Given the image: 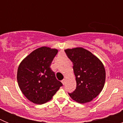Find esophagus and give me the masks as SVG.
I'll return each mask as SVG.
<instances>
[{
  "instance_id": "1",
  "label": "esophagus",
  "mask_w": 123,
  "mask_h": 123,
  "mask_svg": "<svg viewBox=\"0 0 123 123\" xmlns=\"http://www.w3.org/2000/svg\"><path fill=\"white\" fill-rule=\"evenodd\" d=\"M62 84H65V82H66V80H65V79H63L62 81Z\"/></svg>"
}]
</instances>
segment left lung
Segmentation results:
<instances>
[{
  "instance_id": "1",
  "label": "left lung",
  "mask_w": 123,
  "mask_h": 123,
  "mask_svg": "<svg viewBox=\"0 0 123 123\" xmlns=\"http://www.w3.org/2000/svg\"><path fill=\"white\" fill-rule=\"evenodd\" d=\"M65 52L73 62L76 81V89L68 94L78 103L91 102L100 93L105 85L106 73L104 64L82 47L67 49Z\"/></svg>"
}]
</instances>
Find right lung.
<instances>
[{"instance_id":"add662e5","label":"right lung","mask_w":123,"mask_h":123,"mask_svg":"<svg viewBox=\"0 0 123 123\" xmlns=\"http://www.w3.org/2000/svg\"><path fill=\"white\" fill-rule=\"evenodd\" d=\"M57 53L56 49L41 47L32 51L19 64L17 71L18 86L24 95L34 104L47 102L62 86L50 68Z\"/></svg>"}]
</instances>
